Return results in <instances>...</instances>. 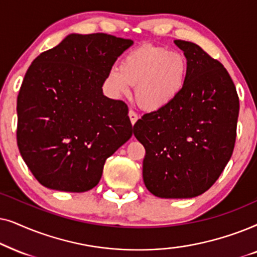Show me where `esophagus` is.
Masks as SVG:
<instances>
[{
	"label": "esophagus",
	"instance_id": "esophagus-1",
	"mask_svg": "<svg viewBox=\"0 0 257 257\" xmlns=\"http://www.w3.org/2000/svg\"><path fill=\"white\" fill-rule=\"evenodd\" d=\"M129 118H131V122H132V124L134 125L136 122H138V119H139V116H138V114H136V112L134 111V110H129Z\"/></svg>",
	"mask_w": 257,
	"mask_h": 257
}]
</instances>
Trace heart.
Returning <instances> with one entry per match:
<instances>
[{
    "instance_id": "heart-1",
    "label": "heart",
    "mask_w": 257,
    "mask_h": 257,
    "mask_svg": "<svg viewBox=\"0 0 257 257\" xmlns=\"http://www.w3.org/2000/svg\"><path fill=\"white\" fill-rule=\"evenodd\" d=\"M189 64L183 54L163 47L141 46L125 54L121 66H114L107 77L115 96H125L135 87L139 104L148 111L167 108L187 84Z\"/></svg>"
}]
</instances>
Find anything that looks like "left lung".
Wrapping results in <instances>:
<instances>
[{
	"label": "left lung",
	"mask_w": 257,
	"mask_h": 257,
	"mask_svg": "<svg viewBox=\"0 0 257 257\" xmlns=\"http://www.w3.org/2000/svg\"><path fill=\"white\" fill-rule=\"evenodd\" d=\"M189 64L187 84L167 108L134 124L146 149L143 181L161 198H191L207 191L230 160L240 102L225 68L202 48L175 40Z\"/></svg>",
	"instance_id": "left-lung-1"
}]
</instances>
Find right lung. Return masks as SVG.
<instances>
[{"label": "right lung", "mask_w": 257, "mask_h": 257, "mask_svg": "<svg viewBox=\"0 0 257 257\" xmlns=\"http://www.w3.org/2000/svg\"><path fill=\"white\" fill-rule=\"evenodd\" d=\"M132 40L70 34L40 54L17 96V146L42 186L83 193L100 182L105 160L133 135L124 102L102 85Z\"/></svg>", "instance_id": "1"}]
</instances>
